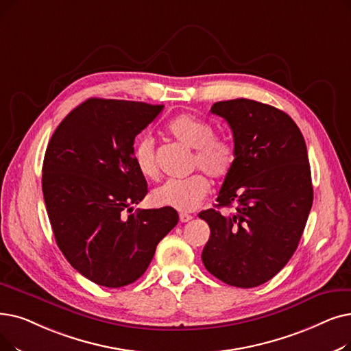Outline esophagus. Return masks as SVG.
<instances>
[{"instance_id":"esophagus-1","label":"esophagus","mask_w":351,"mask_h":351,"mask_svg":"<svg viewBox=\"0 0 351 351\" xmlns=\"http://www.w3.org/2000/svg\"><path fill=\"white\" fill-rule=\"evenodd\" d=\"M179 219H180V222H189V221H192L193 219V217L192 215H189V213H180L179 215Z\"/></svg>"}]
</instances>
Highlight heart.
<instances>
[{"label":"heart","mask_w":351,"mask_h":351,"mask_svg":"<svg viewBox=\"0 0 351 351\" xmlns=\"http://www.w3.org/2000/svg\"><path fill=\"white\" fill-rule=\"evenodd\" d=\"M175 141L193 149L191 169H201L209 178L223 180L234 171L238 150L231 139L215 136V128L209 121L193 114H179L166 126ZM136 169L145 178L156 179L159 167L155 155V141L145 134L133 147ZM209 193V182L202 175L184 180H167L152 192V202L158 206L172 208L179 212L195 210Z\"/></svg>","instance_id":"heart-1"}]
</instances>
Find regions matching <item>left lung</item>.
Wrapping results in <instances>:
<instances>
[{
	"label": "left lung",
	"mask_w": 351,
	"mask_h": 351,
	"mask_svg": "<svg viewBox=\"0 0 351 351\" xmlns=\"http://www.w3.org/2000/svg\"><path fill=\"white\" fill-rule=\"evenodd\" d=\"M213 114L230 125L238 158L225 178L217 207L199 212L210 228L205 268L228 285L252 288L269 281L295 252L313 205L307 146L295 121L250 99L218 101Z\"/></svg>",
	"instance_id": "obj_1"
}]
</instances>
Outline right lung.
Masks as SVG:
<instances>
[{"label":"right lung","instance_id":"add662e5","mask_svg":"<svg viewBox=\"0 0 351 351\" xmlns=\"http://www.w3.org/2000/svg\"><path fill=\"white\" fill-rule=\"evenodd\" d=\"M162 104L88 99L71 110L49 142L43 195L60 251L99 285L139 280L156 245L176 226L172 208L138 209L147 193L133 162V143Z\"/></svg>","mask_w":351,"mask_h":351}]
</instances>
